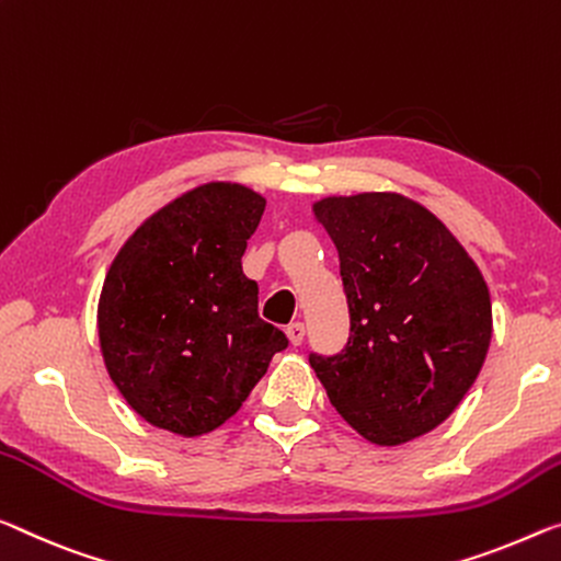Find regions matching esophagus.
<instances>
[{
  "mask_svg": "<svg viewBox=\"0 0 561 561\" xmlns=\"http://www.w3.org/2000/svg\"><path fill=\"white\" fill-rule=\"evenodd\" d=\"M286 335H288V341L293 343V346H300V343H304V335H306V325L300 321L290 323L286 329Z\"/></svg>",
  "mask_w": 561,
  "mask_h": 561,
  "instance_id": "obj_1",
  "label": "esophagus"
}]
</instances>
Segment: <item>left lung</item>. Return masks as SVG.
I'll return each mask as SVG.
<instances>
[{"instance_id":"left-lung-1","label":"left lung","mask_w":561,"mask_h":561,"mask_svg":"<svg viewBox=\"0 0 561 561\" xmlns=\"http://www.w3.org/2000/svg\"><path fill=\"white\" fill-rule=\"evenodd\" d=\"M335 243L351 333L335 356L310 353L335 411L378 446L428 434L484 366L491 298L451 230L399 193L313 203Z\"/></svg>"}]
</instances>
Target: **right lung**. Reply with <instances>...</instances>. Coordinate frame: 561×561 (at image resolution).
<instances>
[{
	"mask_svg": "<svg viewBox=\"0 0 561 561\" xmlns=\"http://www.w3.org/2000/svg\"><path fill=\"white\" fill-rule=\"evenodd\" d=\"M265 197L205 183L152 213L112 261L98 306L107 374L135 413L203 436L236 413L288 346L257 316L243 253Z\"/></svg>",
	"mask_w": 561,
	"mask_h": 561,
	"instance_id": "right-lung-1",
	"label": "right lung"
}]
</instances>
